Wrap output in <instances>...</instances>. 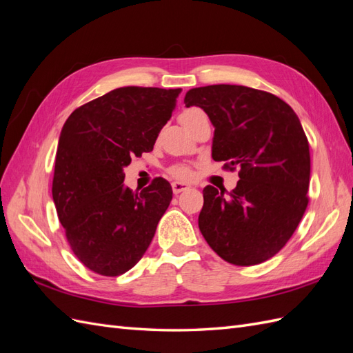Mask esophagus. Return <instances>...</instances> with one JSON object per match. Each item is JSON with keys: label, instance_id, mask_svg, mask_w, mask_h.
Listing matches in <instances>:
<instances>
[{"label": "esophagus", "instance_id": "34e87169", "mask_svg": "<svg viewBox=\"0 0 353 353\" xmlns=\"http://www.w3.org/2000/svg\"><path fill=\"white\" fill-rule=\"evenodd\" d=\"M188 188H190V187H188L187 184L179 183V181H174V183H172V191H174V194L183 193V191H185V190H188Z\"/></svg>", "mask_w": 353, "mask_h": 353}]
</instances>
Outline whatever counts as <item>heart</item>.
<instances>
[{
    "label": "heart",
    "instance_id": "heart-1",
    "mask_svg": "<svg viewBox=\"0 0 353 353\" xmlns=\"http://www.w3.org/2000/svg\"><path fill=\"white\" fill-rule=\"evenodd\" d=\"M203 113L200 109L197 108H190V109H185L183 113L179 114V121L185 123L188 122L191 117H194L197 114ZM170 175L178 178V179H187L191 176V169L187 166V165H176L174 168H170Z\"/></svg>",
    "mask_w": 353,
    "mask_h": 353
}]
</instances>
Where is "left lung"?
Returning a JSON list of instances; mask_svg holds the SVG:
<instances>
[{"instance_id":"1","label":"left lung","mask_w":353,"mask_h":353,"mask_svg":"<svg viewBox=\"0 0 353 353\" xmlns=\"http://www.w3.org/2000/svg\"><path fill=\"white\" fill-rule=\"evenodd\" d=\"M215 126L212 157L239 169L228 194L203 188L199 228L223 261L252 266L290 240L307 208L311 154L301 121L276 95L243 85H209L185 94Z\"/></svg>"}]
</instances>
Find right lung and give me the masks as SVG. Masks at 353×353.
Wrapping results in <instances>:
<instances>
[{"label": "right lung", "instance_id": "add662e5", "mask_svg": "<svg viewBox=\"0 0 353 353\" xmlns=\"http://www.w3.org/2000/svg\"><path fill=\"white\" fill-rule=\"evenodd\" d=\"M179 92L117 88L73 110L63 126L52 200L72 252L95 274L117 276L135 266L172 200L163 178L132 193L123 168L153 150Z\"/></svg>", "mask_w": 353, "mask_h": 353}]
</instances>
